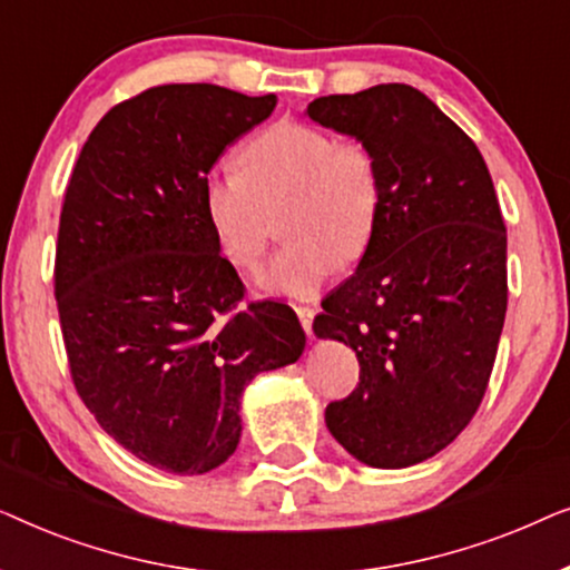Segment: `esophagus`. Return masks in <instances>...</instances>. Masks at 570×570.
<instances>
[{
	"instance_id": "34e87169",
	"label": "esophagus",
	"mask_w": 570,
	"mask_h": 570,
	"mask_svg": "<svg viewBox=\"0 0 570 570\" xmlns=\"http://www.w3.org/2000/svg\"><path fill=\"white\" fill-rule=\"evenodd\" d=\"M295 314H298L303 330H306V332L311 334V326H314V316H316V311L311 308V306H295Z\"/></svg>"
}]
</instances>
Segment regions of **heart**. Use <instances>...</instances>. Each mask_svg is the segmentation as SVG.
I'll use <instances>...</instances> for the list:
<instances>
[{"label": "heart", "mask_w": 570, "mask_h": 570, "mask_svg": "<svg viewBox=\"0 0 570 570\" xmlns=\"http://www.w3.org/2000/svg\"><path fill=\"white\" fill-rule=\"evenodd\" d=\"M240 168H213L202 184L209 228L236 269H254L269 244V209L291 199L283 236L291 240L259 285L306 298L368 252L376 233L381 166L363 142H340L303 121H277L240 153Z\"/></svg>", "instance_id": "obj_1"}]
</instances>
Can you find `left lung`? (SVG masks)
I'll list each match as a JSON object with an SVG mask.
<instances>
[{
    "mask_svg": "<svg viewBox=\"0 0 570 570\" xmlns=\"http://www.w3.org/2000/svg\"><path fill=\"white\" fill-rule=\"evenodd\" d=\"M306 114L368 145L384 186L368 252L314 318L361 363L326 428L357 462L400 470L446 449L485 396L509 303L501 205L478 145L410 85Z\"/></svg>",
    "mask_w": 570,
    "mask_h": 570,
    "instance_id": "obj_1",
    "label": "left lung"
}]
</instances>
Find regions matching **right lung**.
<instances>
[{"label":"right lung","instance_id":"obj_1","mask_svg":"<svg viewBox=\"0 0 570 570\" xmlns=\"http://www.w3.org/2000/svg\"><path fill=\"white\" fill-rule=\"evenodd\" d=\"M275 106L272 92L158 85L98 121L69 178L53 262L69 373L98 425L158 470L220 466L248 381L306 347L291 306H240L202 199L225 147Z\"/></svg>","mask_w":570,"mask_h":570}]
</instances>
